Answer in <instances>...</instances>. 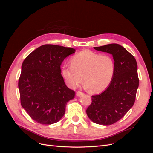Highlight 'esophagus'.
<instances>
[{
    "label": "esophagus",
    "mask_w": 153,
    "mask_h": 153,
    "mask_svg": "<svg viewBox=\"0 0 153 153\" xmlns=\"http://www.w3.org/2000/svg\"><path fill=\"white\" fill-rule=\"evenodd\" d=\"M82 95H84V92H80V91H78L76 92V96H82Z\"/></svg>",
    "instance_id": "34e87169"
}]
</instances>
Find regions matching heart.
Wrapping results in <instances>:
<instances>
[{
	"label": "heart",
	"instance_id": "b5f03b06",
	"mask_svg": "<svg viewBox=\"0 0 153 153\" xmlns=\"http://www.w3.org/2000/svg\"><path fill=\"white\" fill-rule=\"evenodd\" d=\"M71 65H64L62 75L68 86L75 88L84 80L85 87L92 93H100L112 81L115 64L108 54L100 55L85 50L71 59Z\"/></svg>",
	"mask_w": 153,
	"mask_h": 153
}]
</instances>
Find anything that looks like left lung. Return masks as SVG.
I'll return each instance as SVG.
<instances>
[{
	"instance_id": "8db88e82",
	"label": "left lung",
	"mask_w": 153,
	"mask_h": 153,
	"mask_svg": "<svg viewBox=\"0 0 153 153\" xmlns=\"http://www.w3.org/2000/svg\"><path fill=\"white\" fill-rule=\"evenodd\" d=\"M94 48L112 54L115 69L112 81L105 91L92 96V103L86 112L94 123L110 125L123 118L135 103L139 85L137 63L135 57L119 44Z\"/></svg>"
}]
</instances>
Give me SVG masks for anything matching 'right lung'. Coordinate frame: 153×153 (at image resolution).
Instances as JSON below:
<instances>
[{
    "instance_id": "right-lung-1",
    "label": "right lung",
    "mask_w": 153,
    "mask_h": 153,
    "mask_svg": "<svg viewBox=\"0 0 153 153\" xmlns=\"http://www.w3.org/2000/svg\"><path fill=\"white\" fill-rule=\"evenodd\" d=\"M72 48L44 45L34 50L22 63L18 80L21 105L37 123L52 124L65 114L66 104L75 98L61 75V65Z\"/></svg>"
}]
</instances>
